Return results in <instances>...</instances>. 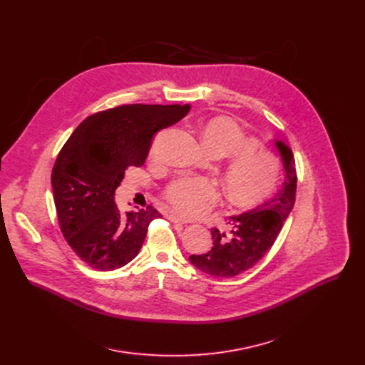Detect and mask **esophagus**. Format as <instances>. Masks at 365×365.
I'll return each instance as SVG.
<instances>
[{"mask_svg": "<svg viewBox=\"0 0 365 365\" xmlns=\"http://www.w3.org/2000/svg\"><path fill=\"white\" fill-rule=\"evenodd\" d=\"M169 220H170L172 222H175V224H183V225H185V224H187V221L182 220V218H180V217H178L176 214H170V215H169Z\"/></svg>", "mask_w": 365, "mask_h": 365, "instance_id": "1", "label": "esophagus"}]
</instances>
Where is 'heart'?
I'll use <instances>...</instances> for the list:
<instances>
[{"instance_id": "heart-1", "label": "heart", "mask_w": 365, "mask_h": 365, "mask_svg": "<svg viewBox=\"0 0 365 365\" xmlns=\"http://www.w3.org/2000/svg\"><path fill=\"white\" fill-rule=\"evenodd\" d=\"M202 138L215 155H234L225 169V187L234 202L252 205L274 192L280 176L277 159L269 151L255 150V141L234 120H211ZM165 196L180 215L197 218L212 210L221 193L217 182L210 178L182 176L169 183Z\"/></svg>"}]
</instances>
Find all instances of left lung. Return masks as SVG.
Segmentation results:
<instances>
[{
    "label": "left lung",
    "instance_id": "1",
    "mask_svg": "<svg viewBox=\"0 0 365 365\" xmlns=\"http://www.w3.org/2000/svg\"><path fill=\"white\" fill-rule=\"evenodd\" d=\"M284 168L283 186L272 199L254 210L228 218V232L211 230L214 245L203 254H192L190 263L214 277H234L251 269L272 248L283 222L293 210L297 176L293 153L283 141H274Z\"/></svg>",
    "mask_w": 365,
    "mask_h": 365
}]
</instances>
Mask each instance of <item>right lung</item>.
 <instances>
[{
    "instance_id": "right-lung-1",
    "label": "right lung",
    "mask_w": 365,
    "mask_h": 365,
    "mask_svg": "<svg viewBox=\"0 0 365 365\" xmlns=\"http://www.w3.org/2000/svg\"><path fill=\"white\" fill-rule=\"evenodd\" d=\"M190 106L131 103L85 118L68 138L51 172L62 234L89 267L108 272L138 254L148 224L162 214L147 206L121 212L115 189L128 168L144 165L154 134L180 121Z\"/></svg>"
}]
</instances>
